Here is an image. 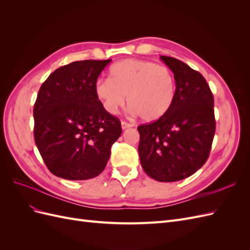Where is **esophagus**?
I'll use <instances>...</instances> for the list:
<instances>
[{"mask_svg": "<svg viewBox=\"0 0 250 250\" xmlns=\"http://www.w3.org/2000/svg\"><path fill=\"white\" fill-rule=\"evenodd\" d=\"M121 126H122V129H123V130H125V129H127V128H130V127H132V126H133V124L127 123V122H125V121H123V122L121 123Z\"/></svg>", "mask_w": 250, "mask_h": 250, "instance_id": "34e87169", "label": "esophagus"}]
</instances>
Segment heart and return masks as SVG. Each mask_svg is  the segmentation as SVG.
I'll return each mask as SVG.
<instances>
[{"instance_id": "1", "label": "heart", "mask_w": 250, "mask_h": 250, "mask_svg": "<svg viewBox=\"0 0 250 250\" xmlns=\"http://www.w3.org/2000/svg\"><path fill=\"white\" fill-rule=\"evenodd\" d=\"M95 92L107 112L116 113L127 97L133 115L154 122L171 109L176 82L168 67L146 60L124 59L110 67L109 79L97 81Z\"/></svg>"}]
</instances>
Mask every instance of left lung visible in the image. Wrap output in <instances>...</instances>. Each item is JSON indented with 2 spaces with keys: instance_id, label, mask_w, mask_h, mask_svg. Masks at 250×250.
<instances>
[{
  "instance_id": "left-lung-1",
  "label": "left lung",
  "mask_w": 250,
  "mask_h": 250,
  "mask_svg": "<svg viewBox=\"0 0 250 250\" xmlns=\"http://www.w3.org/2000/svg\"><path fill=\"white\" fill-rule=\"evenodd\" d=\"M176 82L175 100L167 115L138 127L143 170L162 183L191 176L206 164L216 122L214 97L202 75L180 60L161 56Z\"/></svg>"
}]
</instances>
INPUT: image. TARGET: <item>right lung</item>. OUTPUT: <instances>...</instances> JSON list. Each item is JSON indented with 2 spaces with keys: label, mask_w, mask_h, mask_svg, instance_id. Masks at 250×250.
<instances>
[{
  "label": "right lung",
  "mask_w": 250,
  "mask_h": 250,
  "mask_svg": "<svg viewBox=\"0 0 250 250\" xmlns=\"http://www.w3.org/2000/svg\"><path fill=\"white\" fill-rule=\"evenodd\" d=\"M110 62L81 60L60 66L40 88L33 109L35 144L58 177L86 180L99 175L122 133L120 120L105 110L95 92Z\"/></svg>",
  "instance_id": "1"
}]
</instances>
